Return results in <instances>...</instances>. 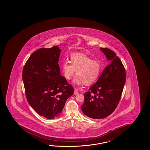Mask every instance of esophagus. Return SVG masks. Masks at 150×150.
I'll list each match as a JSON object with an SVG mask.
<instances>
[{
  "label": "esophagus",
  "mask_w": 150,
  "mask_h": 150,
  "mask_svg": "<svg viewBox=\"0 0 150 150\" xmlns=\"http://www.w3.org/2000/svg\"><path fill=\"white\" fill-rule=\"evenodd\" d=\"M78 93H79L78 91H77L76 90L74 91V94H75V95H77V94H78Z\"/></svg>",
  "instance_id": "34e87169"
}]
</instances>
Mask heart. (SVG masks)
<instances>
[{
	"label": "heart",
	"instance_id": "b5f03b06",
	"mask_svg": "<svg viewBox=\"0 0 150 150\" xmlns=\"http://www.w3.org/2000/svg\"><path fill=\"white\" fill-rule=\"evenodd\" d=\"M70 59L71 61L64 62L62 65V71L65 79L69 80L76 71L78 76L73 83L77 85L84 83L89 86L97 81L101 71L100 62L79 53H72Z\"/></svg>",
	"mask_w": 150,
	"mask_h": 150
}]
</instances>
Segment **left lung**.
Instances as JSON below:
<instances>
[{
	"mask_svg": "<svg viewBox=\"0 0 150 150\" xmlns=\"http://www.w3.org/2000/svg\"><path fill=\"white\" fill-rule=\"evenodd\" d=\"M110 62L96 83L83 93L81 106L83 114L93 119H103L115 111L120 100L126 80L125 69L111 50L100 47Z\"/></svg>",
	"mask_w": 150,
	"mask_h": 150,
	"instance_id": "8db88e82",
	"label": "left lung"
}]
</instances>
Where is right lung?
<instances>
[{
    "mask_svg": "<svg viewBox=\"0 0 150 150\" xmlns=\"http://www.w3.org/2000/svg\"><path fill=\"white\" fill-rule=\"evenodd\" d=\"M61 51L57 46L37 50L22 71L28 102L39 115L49 119L61 114L67 99L74 93L73 87L61 75Z\"/></svg>",
    "mask_w": 150,
    "mask_h": 150,
    "instance_id": "1",
    "label": "right lung"
}]
</instances>
